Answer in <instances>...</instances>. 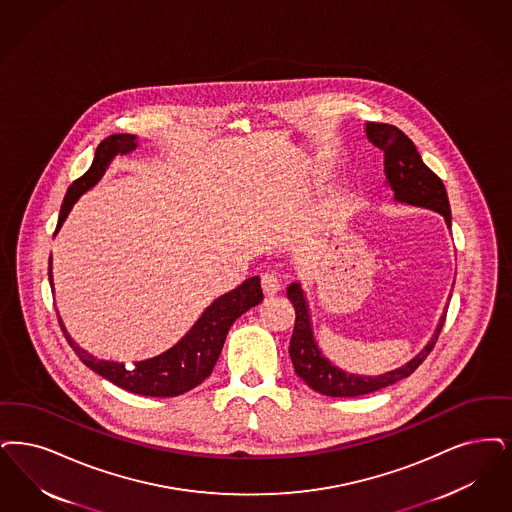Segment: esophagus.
<instances>
[{"instance_id":"esophagus-1","label":"esophagus","mask_w":512,"mask_h":512,"mask_svg":"<svg viewBox=\"0 0 512 512\" xmlns=\"http://www.w3.org/2000/svg\"><path fill=\"white\" fill-rule=\"evenodd\" d=\"M261 284H263V291H265L268 297H272V295H276L278 291H280V280H278V276L274 274V272H265L263 276H261Z\"/></svg>"}]
</instances>
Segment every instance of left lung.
Segmentation results:
<instances>
[{"label": "left lung", "mask_w": 512, "mask_h": 512, "mask_svg": "<svg viewBox=\"0 0 512 512\" xmlns=\"http://www.w3.org/2000/svg\"><path fill=\"white\" fill-rule=\"evenodd\" d=\"M366 137L373 146L385 152V175L387 184L394 194V202L427 207L444 217L446 225L451 228L450 200L446 186L434 175L427 165L423 164L421 154L408 135H404L398 127L389 123H366ZM287 299L295 308V326L289 341V358L293 362L295 373L307 383L308 387L326 396L335 398H352L362 396L375 390L385 389L402 379L409 377L415 369L423 364L430 350L436 345L438 335L446 322V312L438 320L434 335L430 337L427 347L423 348L415 358L400 368L387 371L383 375H356L333 366L318 348L314 339V331L310 324L307 297L299 282L287 286Z\"/></svg>", "instance_id": "left-lung-1"}]
</instances>
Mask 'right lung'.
Returning a JSON list of instances; mask_svg holds the SVG:
<instances>
[{
    "mask_svg": "<svg viewBox=\"0 0 512 512\" xmlns=\"http://www.w3.org/2000/svg\"><path fill=\"white\" fill-rule=\"evenodd\" d=\"M139 146L135 135L118 133L106 137L103 143L97 146L95 158L91 167L83 173L80 179L70 184L64 202L61 205L59 225L57 232L64 225L70 209L80 200V196L87 190H91L95 184L103 179L108 165L116 156H125L133 152ZM49 282L53 286V272H51V257H49ZM55 291V289H53ZM263 301V289H261V278L253 276L247 278L244 284L221 295L215 299L209 307L205 308L204 314L198 318V322L186 331L183 339L165 350L162 354L135 362L133 366H125L123 362H112V360H101L83 350L64 328L61 316L62 333L68 341V345L74 348L78 358L89 369L99 373L110 383L118 385L120 389L143 394V396H179L188 390L198 387L204 379L211 375L215 368L219 354L225 345L226 333L230 326L251 307H257Z\"/></svg>",
    "mask_w": 512,
    "mask_h": 512,
    "instance_id": "obj_1",
    "label": "right lung"
}]
</instances>
